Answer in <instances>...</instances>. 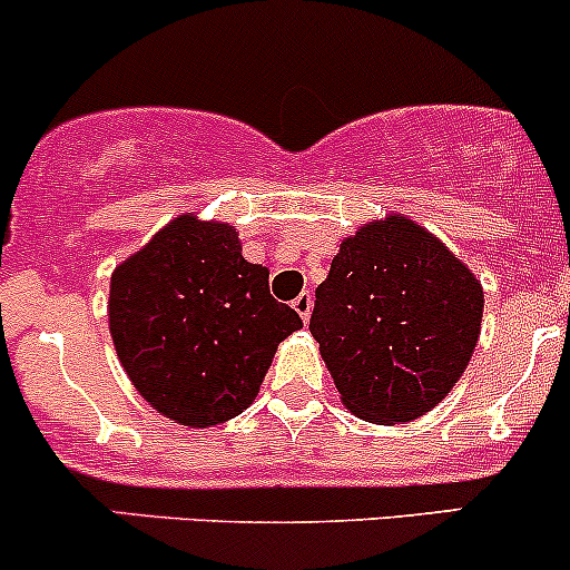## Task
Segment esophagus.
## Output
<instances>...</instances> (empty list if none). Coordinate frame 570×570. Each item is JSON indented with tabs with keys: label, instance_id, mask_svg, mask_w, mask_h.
Returning a JSON list of instances; mask_svg holds the SVG:
<instances>
[{
	"label": "esophagus",
	"instance_id": "1",
	"mask_svg": "<svg viewBox=\"0 0 570 570\" xmlns=\"http://www.w3.org/2000/svg\"><path fill=\"white\" fill-rule=\"evenodd\" d=\"M292 305H295V311H297V314H299V318H303V322L308 324V318H311V311H314V297H311L308 292H303V295H299V297H297L295 303H292Z\"/></svg>",
	"mask_w": 570,
	"mask_h": 570
}]
</instances>
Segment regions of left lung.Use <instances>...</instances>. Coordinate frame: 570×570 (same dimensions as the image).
I'll use <instances>...</instances> for the list:
<instances>
[{"label": "left lung", "instance_id": "1", "mask_svg": "<svg viewBox=\"0 0 570 570\" xmlns=\"http://www.w3.org/2000/svg\"><path fill=\"white\" fill-rule=\"evenodd\" d=\"M484 289L458 254L403 214L341 240L311 314L343 405L405 424L452 392L479 343Z\"/></svg>", "mask_w": 570, "mask_h": 570}]
</instances>
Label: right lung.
Returning <instances> with one entry per match:
<instances>
[{"instance_id": "1", "label": "right lung", "mask_w": 570, "mask_h": 570, "mask_svg": "<svg viewBox=\"0 0 570 570\" xmlns=\"http://www.w3.org/2000/svg\"><path fill=\"white\" fill-rule=\"evenodd\" d=\"M267 275L233 224L197 214L173 218L112 271V346L154 411L214 428L254 403L278 343L303 327Z\"/></svg>"}]
</instances>
